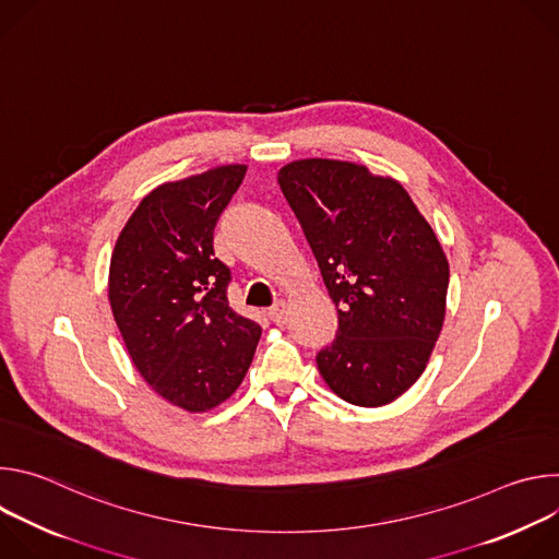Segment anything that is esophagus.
Listing matches in <instances>:
<instances>
[{
  "label": "esophagus",
  "instance_id": "obj_1",
  "mask_svg": "<svg viewBox=\"0 0 559 559\" xmlns=\"http://www.w3.org/2000/svg\"><path fill=\"white\" fill-rule=\"evenodd\" d=\"M287 313H289V309H287V302H285V300H278V302L270 309V318H272V321H274L276 325H285V323H287Z\"/></svg>",
  "mask_w": 559,
  "mask_h": 559
}]
</instances>
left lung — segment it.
I'll list each match as a JSON object with an SVG mask.
<instances>
[{
	"instance_id": "obj_1",
	"label": "left lung",
	"mask_w": 559,
	"mask_h": 559,
	"mask_svg": "<svg viewBox=\"0 0 559 559\" xmlns=\"http://www.w3.org/2000/svg\"><path fill=\"white\" fill-rule=\"evenodd\" d=\"M278 186L338 309L318 371L352 405L393 403L425 371L444 321L449 263L431 225L401 183L356 164L300 158Z\"/></svg>"
}]
</instances>
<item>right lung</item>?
Returning <instances> with one entry per match:
<instances>
[{
  "label": "right lung",
  "mask_w": 559,
  "mask_h": 559,
  "mask_svg": "<svg viewBox=\"0 0 559 559\" xmlns=\"http://www.w3.org/2000/svg\"><path fill=\"white\" fill-rule=\"evenodd\" d=\"M246 166H221L154 188L128 218L110 259V307L143 380L186 412H207L236 391L261 325L227 302L229 267L214 227Z\"/></svg>",
  "instance_id": "add662e5"
}]
</instances>
